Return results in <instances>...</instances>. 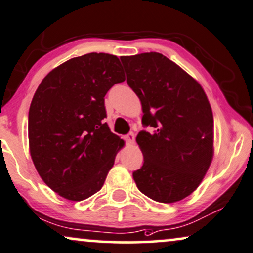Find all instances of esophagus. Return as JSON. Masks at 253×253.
I'll return each mask as SVG.
<instances>
[{
  "label": "esophagus",
  "mask_w": 253,
  "mask_h": 253,
  "mask_svg": "<svg viewBox=\"0 0 253 253\" xmlns=\"http://www.w3.org/2000/svg\"><path fill=\"white\" fill-rule=\"evenodd\" d=\"M126 142L127 145H132L133 142H134V134H133V132H130V133L126 134Z\"/></svg>",
  "instance_id": "34e87169"
}]
</instances>
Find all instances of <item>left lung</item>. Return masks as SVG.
I'll list each match as a JSON object with an SVG mask.
<instances>
[{
	"label": "left lung",
	"mask_w": 253,
	"mask_h": 253,
	"mask_svg": "<svg viewBox=\"0 0 253 253\" xmlns=\"http://www.w3.org/2000/svg\"><path fill=\"white\" fill-rule=\"evenodd\" d=\"M126 83L142 103L137 143L144 164L132 173L143 194L162 203L198 188L214 156V117L201 84L157 52L121 57Z\"/></svg>",
	"instance_id": "left-lung-1"
}]
</instances>
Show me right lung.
Listing matches in <instances>:
<instances>
[{"label": "right lung", "instance_id": "obj_1", "mask_svg": "<svg viewBox=\"0 0 253 253\" xmlns=\"http://www.w3.org/2000/svg\"><path fill=\"white\" fill-rule=\"evenodd\" d=\"M126 80L116 55L88 53L42 79L29 110V146L36 169L52 191L83 201L102 188L124 145L107 123L104 96Z\"/></svg>", "mask_w": 253, "mask_h": 253}]
</instances>
